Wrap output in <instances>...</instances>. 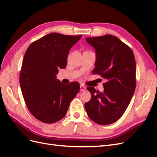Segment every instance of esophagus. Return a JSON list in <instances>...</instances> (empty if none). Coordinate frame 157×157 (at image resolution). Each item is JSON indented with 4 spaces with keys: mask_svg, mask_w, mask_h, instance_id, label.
<instances>
[{
    "mask_svg": "<svg viewBox=\"0 0 157 157\" xmlns=\"http://www.w3.org/2000/svg\"><path fill=\"white\" fill-rule=\"evenodd\" d=\"M86 86H84V85H80V91H81V92H82V91H84V90H86Z\"/></svg>",
    "mask_w": 157,
    "mask_h": 157,
    "instance_id": "34e87169",
    "label": "esophagus"
}]
</instances>
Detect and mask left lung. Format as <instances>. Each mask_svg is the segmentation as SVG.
<instances>
[{"instance_id": "8db88e82", "label": "left lung", "mask_w": 157, "mask_h": 157, "mask_svg": "<svg viewBox=\"0 0 157 157\" xmlns=\"http://www.w3.org/2000/svg\"><path fill=\"white\" fill-rule=\"evenodd\" d=\"M86 40L96 50L94 74L106 80L100 92L87 87L91 99L84 104L89 118L100 125L117 121L124 113L136 89V61L129 46L115 36L88 37Z\"/></svg>"}]
</instances>
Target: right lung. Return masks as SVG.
<instances>
[{
	"instance_id": "add662e5",
	"label": "right lung",
	"mask_w": 157,
	"mask_h": 157,
	"mask_svg": "<svg viewBox=\"0 0 157 157\" xmlns=\"http://www.w3.org/2000/svg\"><path fill=\"white\" fill-rule=\"evenodd\" d=\"M82 36L52 33L33 42L25 52L20 75L21 92L29 111L42 122L62 119L79 91L78 82L65 85L56 75L67 66L69 52Z\"/></svg>"
}]
</instances>
